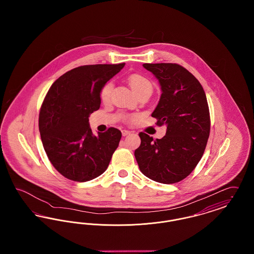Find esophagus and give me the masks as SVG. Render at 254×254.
<instances>
[{
  "label": "esophagus",
  "instance_id": "obj_1",
  "mask_svg": "<svg viewBox=\"0 0 254 254\" xmlns=\"http://www.w3.org/2000/svg\"><path fill=\"white\" fill-rule=\"evenodd\" d=\"M122 134H123V136H127V135L130 134V131H128V130H127V129H123V130H122Z\"/></svg>",
  "mask_w": 254,
  "mask_h": 254
}]
</instances>
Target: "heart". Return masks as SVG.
Segmentation results:
<instances>
[{
	"label": "heart",
	"instance_id": "heart-1",
	"mask_svg": "<svg viewBox=\"0 0 254 254\" xmlns=\"http://www.w3.org/2000/svg\"><path fill=\"white\" fill-rule=\"evenodd\" d=\"M127 83L129 86L131 87L133 92L138 96L142 93H151L153 89V85L151 81L145 77L143 74L139 73H134L127 77ZM114 87V85L111 81L107 82L105 85L102 86L100 90V99L102 102H108L111 95L112 89ZM134 119L133 116H128L127 117V121H131Z\"/></svg>",
	"mask_w": 254,
	"mask_h": 254
}]
</instances>
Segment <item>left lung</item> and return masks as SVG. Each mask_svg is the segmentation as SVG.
I'll use <instances>...</instances> for the list:
<instances>
[{"label":"left lung","instance_id":"8db88e82","mask_svg":"<svg viewBox=\"0 0 254 254\" xmlns=\"http://www.w3.org/2000/svg\"><path fill=\"white\" fill-rule=\"evenodd\" d=\"M159 80L162 95L151 116L167 126L162 139L140 132L141 145L134 155L142 173L153 181L184 180L204 154L210 131L205 91L191 73L178 64H144Z\"/></svg>","mask_w":254,"mask_h":254}]
</instances>
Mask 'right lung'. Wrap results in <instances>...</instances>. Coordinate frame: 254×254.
<instances>
[{"instance_id":"1","label":"right lung","mask_w":254,"mask_h":254,"mask_svg":"<svg viewBox=\"0 0 254 254\" xmlns=\"http://www.w3.org/2000/svg\"><path fill=\"white\" fill-rule=\"evenodd\" d=\"M125 66L88 64L75 67L50 86L39 114V130L50 163L75 182L90 181L106 171L121 140L115 127L92 134L88 117L100 108L102 86Z\"/></svg>"}]
</instances>
